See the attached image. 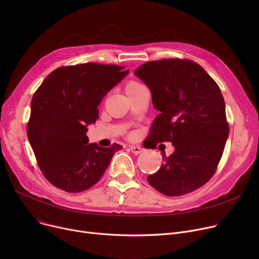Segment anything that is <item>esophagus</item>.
<instances>
[{
    "instance_id": "1",
    "label": "esophagus",
    "mask_w": 259,
    "mask_h": 259,
    "mask_svg": "<svg viewBox=\"0 0 259 259\" xmlns=\"http://www.w3.org/2000/svg\"><path fill=\"white\" fill-rule=\"evenodd\" d=\"M130 150L134 153V154H140L142 153L143 149L140 146H130Z\"/></svg>"
}]
</instances>
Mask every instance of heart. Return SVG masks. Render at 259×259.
<instances>
[{
  "label": "heart",
  "mask_w": 259,
  "mask_h": 259,
  "mask_svg": "<svg viewBox=\"0 0 259 259\" xmlns=\"http://www.w3.org/2000/svg\"><path fill=\"white\" fill-rule=\"evenodd\" d=\"M143 85L142 84H140L139 81H137V80H130V81H128L127 83V85H126V92H128V91H132V90H135V89H138V88H141Z\"/></svg>",
  "instance_id": "b5f03b06"
}]
</instances>
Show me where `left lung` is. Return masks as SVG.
I'll list each match as a JSON object with an SVG mask.
<instances>
[{
    "label": "left lung",
    "mask_w": 259,
    "mask_h": 259,
    "mask_svg": "<svg viewBox=\"0 0 259 259\" xmlns=\"http://www.w3.org/2000/svg\"><path fill=\"white\" fill-rule=\"evenodd\" d=\"M134 74L152 93L159 114L147 140L150 146L171 142L174 152L147 180L158 192L181 196L208 183L222 158L229 135L223 94L197 63L164 59L141 65Z\"/></svg>",
    "instance_id": "left-lung-1"
}]
</instances>
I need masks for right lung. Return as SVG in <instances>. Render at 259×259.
Returning <instances> with one entry per match:
<instances>
[{
  "mask_svg": "<svg viewBox=\"0 0 259 259\" xmlns=\"http://www.w3.org/2000/svg\"><path fill=\"white\" fill-rule=\"evenodd\" d=\"M122 66L85 63L49 73L31 100L27 135L46 180L78 193L97 184L122 146L88 144L87 126L99 117L98 106L124 78Z\"/></svg>",
  "mask_w": 259,
  "mask_h": 259,
  "instance_id": "1",
  "label": "right lung"
}]
</instances>
